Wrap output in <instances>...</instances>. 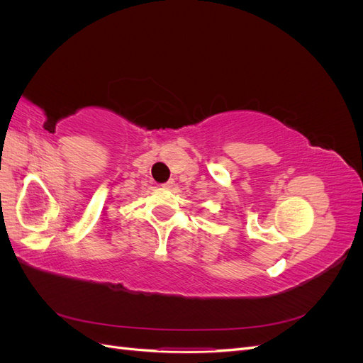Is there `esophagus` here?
Instances as JSON below:
<instances>
[{"label":"esophagus","mask_w":363,"mask_h":363,"mask_svg":"<svg viewBox=\"0 0 363 363\" xmlns=\"http://www.w3.org/2000/svg\"><path fill=\"white\" fill-rule=\"evenodd\" d=\"M174 184H175V182L174 180H169V182H167V183H163L162 186H163V188H174Z\"/></svg>","instance_id":"1"}]
</instances>
